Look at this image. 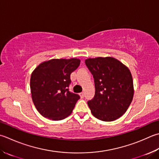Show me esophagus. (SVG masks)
<instances>
[{
    "label": "esophagus",
    "instance_id": "1",
    "mask_svg": "<svg viewBox=\"0 0 159 159\" xmlns=\"http://www.w3.org/2000/svg\"><path fill=\"white\" fill-rule=\"evenodd\" d=\"M79 95H80V97H81V98H83V97H84V96H85V94H84V92L80 93Z\"/></svg>",
    "mask_w": 159,
    "mask_h": 159
}]
</instances>
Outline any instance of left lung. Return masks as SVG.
<instances>
[{
  "label": "left lung",
  "instance_id": "8db88e82",
  "mask_svg": "<svg viewBox=\"0 0 159 159\" xmlns=\"http://www.w3.org/2000/svg\"><path fill=\"white\" fill-rule=\"evenodd\" d=\"M85 61L94 79V97L88 102L92 115L103 121L118 119L128 109L134 92L129 68L111 57Z\"/></svg>",
  "mask_w": 159,
  "mask_h": 159
}]
</instances>
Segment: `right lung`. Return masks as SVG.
Listing matches in <instances>:
<instances>
[{"mask_svg":"<svg viewBox=\"0 0 159 159\" xmlns=\"http://www.w3.org/2000/svg\"><path fill=\"white\" fill-rule=\"evenodd\" d=\"M80 60L51 59L43 62L32 71L30 89L39 112L53 120L64 119L72 112L80 96L69 91L70 74L79 66Z\"/></svg>","mask_w":159,"mask_h":159,"instance_id":"obj_1","label":"right lung"}]
</instances>
